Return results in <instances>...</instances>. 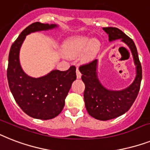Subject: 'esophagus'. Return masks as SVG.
Wrapping results in <instances>:
<instances>
[{
    "mask_svg": "<svg viewBox=\"0 0 150 150\" xmlns=\"http://www.w3.org/2000/svg\"><path fill=\"white\" fill-rule=\"evenodd\" d=\"M76 75H77V79H81V72L79 71V69H76Z\"/></svg>",
    "mask_w": 150,
    "mask_h": 150,
    "instance_id": "1",
    "label": "esophagus"
}]
</instances>
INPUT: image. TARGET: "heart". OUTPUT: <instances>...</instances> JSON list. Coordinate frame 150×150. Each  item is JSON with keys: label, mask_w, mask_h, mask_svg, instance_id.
<instances>
[{"label": "heart", "mask_w": 150, "mask_h": 150, "mask_svg": "<svg viewBox=\"0 0 150 150\" xmlns=\"http://www.w3.org/2000/svg\"><path fill=\"white\" fill-rule=\"evenodd\" d=\"M99 41L88 36H77L67 40L63 46L64 53L68 57H75L82 54L84 60H91L99 48Z\"/></svg>", "instance_id": "b5f03b06"}]
</instances>
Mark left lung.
I'll use <instances>...</instances> for the list:
<instances>
[{"label": "left lung", "instance_id": "1", "mask_svg": "<svg viewBox=\"0 0 150 150\" xmlns=\"http://www.w3.org/2000/svg\"><path fill=\"white\" fill-rule=\"evenodd\" d=\"M109 35V41L120 40L129 47L136 65V77L131 85L122 90H111L101 83L98 77V60L79 67L82 74L81 80L85 83L84 101L86 110L92 117L106 121L123 115L130 109L140 88L142 66L139 59L136 45L121 30L109 27L103 28Z\"/></svg>", "mask_w": 150, "mask_h": 150}]
</instances>
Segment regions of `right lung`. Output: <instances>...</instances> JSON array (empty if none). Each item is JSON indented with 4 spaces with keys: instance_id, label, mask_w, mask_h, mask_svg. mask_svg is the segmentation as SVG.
Masks as SVG:
<instances>
[{
    "instance_id": "right-lung-1",
    "label": "right lung",
    "mask_w": 150,
    "mask_h": 150,
    "mask_svg": "<svg viewBox=\"0 0 150 150\" xmlns=\"http://www.w3.org/2000/svg\"><path fill=\"white\" fill-rule=\"evenodd\" d=\"M58 27L55 24L33 23L21 33L10 50L7 71L10 90L21 109L35 119L47 120L60 114L71 84L76 79V69L71 66L67 71L52 70L41 77H31L21 65V47L28 35Z\"/></svg>"
}]
</instances>
